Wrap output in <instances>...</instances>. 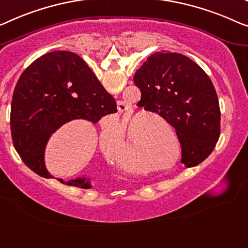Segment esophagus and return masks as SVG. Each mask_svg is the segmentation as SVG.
<instances>
[{"label":"esophagus","mask_w":248,"mask_h":248,"mask_svg":"<svg viewBox=\"0 0 248 248\" xmlns=\"http://www.w3.org/2000/svg\"><path fill=\"white\" fill-rule=\"evenodd\" d=\"M117 107H118V110H119V111H125V110H128V108H129V106L127 105V103H125L124 101H121V100L117 102Z\"/></svg>","instance_id":"34e87169"}]
</instances>
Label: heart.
<instances>
[{"mask_svg":"<svg viewBox=\"0 0 248 248\" xmlns=\"http://www.w3.org/2000/svg\"><path fill=\"white\" fill-rule=\"evenodd\" d=\"M147 116H154L156 119L162 121V123H165L166 124H168L161 116H159V114H156V113H153V112H147L145 114H137L134 119L131 120L130 124H129L128 121L124 123L123 125H121V128H123L124 132H125V130H127L128 134H127V136H125V138H124L123 142H121V145L119 147V149L117 150L116 156H114V158H116V160L118 162V165L125 166L128 162H130L132 158L137 157V153L135 149L136 138H135L134 132H135L136 123L138 121H140V123L138 122L139 124L137 125L141 128L142 130H153V129L156 128V123L153 121V119L140 120L142 117H147ZM114 129H116V124H114L113 123H110L108 124L102 125L101 143H102L103 149H105V151H107L108 154L111 153V148H112L111 139H112V134H113Z\"/></svg>","mask_w":248,"mask_h":248,"instance_id":"heart-1","label":"heart"}]
</instances>
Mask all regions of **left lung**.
Instances as JSON below:
<instances>
[{"instance_id":"left-lung-1","label":"left lung","mask_w":248,"mask_h":248,"mask_svg":"<svg viewBox=\"0 0 248 248\" xmlns=\"http://www.w3.org/2000/svg\"><path fill=\"white\" fill-rule=\"evenodd\" d=\"M140 106L176 129L182 164L194 167L212 154L220 134L218 98L209 77L180 53L156 52L137 70Z\"/></svg>"}]
</instances>
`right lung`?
Wrapping results in <instances>:
<instances>
[{
    "label": "right lung",
    "mask_w": 248,
    "mask_h": 248,
    "mask_svg": "<svg viewBox=\"0 0 248 248\" xmlns=\"http://www.w3.org/2000/svg\"><path fill=\"white\" fill-rule=\"evenodd\" d=\"M117 112L116 100L79 55L54 51L32 62L18 79L11 105V132L21 159L38 175L50 178L44 153L50 137L76 119L97 124ZM59 182L79 188L92 187L87 176Z\"/></svg>",
    "instance_id": "1"
}]
</instances>
